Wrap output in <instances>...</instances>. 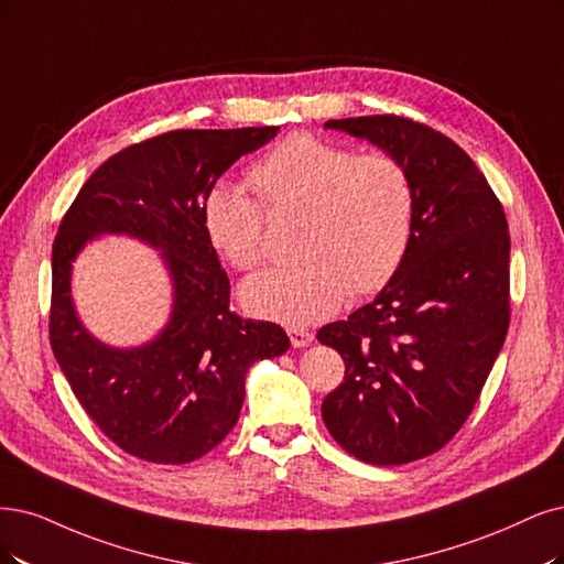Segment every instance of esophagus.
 <instances>
[{
    "instance_id": "obj_1",
    "label": "esophagus",
    "mask_w": 564,
    "mask_h": 564,
    "mask_svg": "<svg viewBox=\"0 0 564 564\" xmlns=\"http://www.w3.org/2000/svg\"><path fill=\"white\" fill-rule=\"evenodd\" d=\"M288 337H290V344H293L295 348H304L314 341V332H308L304 327H290Z\"/></svg>"
}]
</instances>
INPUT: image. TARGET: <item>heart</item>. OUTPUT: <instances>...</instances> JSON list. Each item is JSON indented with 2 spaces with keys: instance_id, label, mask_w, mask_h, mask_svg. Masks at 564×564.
<instances>
[{
  "instance_id": "b5f03b06",
  "label": "heart",
  "mask_w": 564,
  "mask_h": 564,
  "mask_svg": "<svg viewBox=\"0 0 564 564\" xmlns=\"http://www.w3.org/2000/svg\"><path fill=\"white\" fill-rule=\"evenodd\" d=\"M250 185L267 212H300L297 258L241 288L250 314L285 325L316 323L335 314L348 290L377 293L400 271L413 237L415 187L398 158L290 134L253 164ZM199 218L208 243L235 269L262 262L264 212L246 187L214 183Z\"/></svg>"
}]
</instances>
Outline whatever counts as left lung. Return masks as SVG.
<instances>
[{
	"label": "left lung",
	"instance_id": "obj_1",
	"mask_svg": "<svg viewBox=\"0 0 564 564\" xmlns=\"http://www.w3.org/2000/svg\"><path fill=\"white\" fill-rule=\"evenodd\" d=\"M398 158L415 187L409 253L371 304L321 327L344 358L323 400L335 442L369 465H404L465 425L509 329V225L474 160L400 116L327 120Z\"/></svg>",
	"mask_w": 564,
	"mask_h": 564
}]
</instances>
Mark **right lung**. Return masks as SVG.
<instances>
[{
  "mask_svg": "<svg viewBox=\"0 0 564 564\" xmlns=\"http://www.w3.org/2000/svg\"><path fill=\"white\" fill-rule=\"evenodd\" d=\"M276 132L174 130L128 145L83 183L59 223L51 348L97 427L145 463L185 465L216 448L239 421L248 367L290 348L281 325L229 308V279L199 218L208 187ZM101 234L158 247L171 271V323L143 347H107L77 321L70 262Z\"/></svg>",
  "mask_w": 564,
  "mask_h": 564,
  "instance_id": "add662e5",
  "label": "right lung"
}]
</instances>
